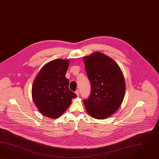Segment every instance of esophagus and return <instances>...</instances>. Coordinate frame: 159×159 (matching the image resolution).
<instances>
[{
    "instance_id": "34e87169",
    "label": "esophagus",
    "mask_w": 159,
    "mask_h": 159,
    "mask_svg": "<svg viewBox=\"0 0 159 159\" xmlns=\"http://www.w3.org/2000/svg\"><path fill=\"white\" fill-rule=\"evenodd\" d=\"M75 93L76 94L77 96H79V90L77 89V90L75 91Z\"/></svg>"
}]
</instances>
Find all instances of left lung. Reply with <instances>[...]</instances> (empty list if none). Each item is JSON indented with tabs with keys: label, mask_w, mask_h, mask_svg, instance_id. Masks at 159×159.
Returning a JSON list of instances; mask_svg holds the SVG:
<instances>
[{
	"label": "left lung",
	"mask_w": 159,
	"mask_h": 159,
	"mask_svg": "<svg viewBox=\"0 0 159 159\" xmlns=\"http://www.w3.org/2000/svg\"><path fill=\"white\" fill-rule=\"evenodd\" d=\"M91 83V93L84 101L87 113L104 120L120 108L125 93V81L120 67L113 59L99 52L83 57Z\"/></svg>",
	"instance_id": "left-lung-1"
}]
</instances>
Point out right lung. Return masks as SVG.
I'll use <instances>...</instances> for the list:
<instances>
[{
  "instance_id": "add662e5",
  "label": "right lung",
  "mask_w": 159,
  "mask_h": 159,
  "mask_svg": "<svg viewBox=\"0 0 159 159\" xmlns=\"http://www.w3.org/2000/svg\"><path fill=\"white\" fill-rule=\"evenodd\" d=\"M70 60L55 59L39 70L31 89L33 101L43 116L56 119L69 107L76 95L69 89L66 74Z\"/></svg>"
}]
</instances>
